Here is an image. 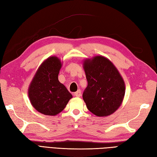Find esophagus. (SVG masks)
<instances>
[{"label":"esophagus","instance_id":"esophagus-1","mask_svg":"<svg viewBox=\"0 0 157 157\" xmlns=\"http://www.w3.org/2000/svg\"><path fill=\"white\" fill-rule=\"evenodd\" d=\"M73 95H74V96H76V97H79V96H81L82 92H81L80 90H78L76 92H75L74 94H73Z\"/></svg>","mask_w":157,"mask_h":157}]
</instances>
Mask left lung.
<instances>
[{
	"label": "left lung",
	"mask_w": 157,
	"mask_h": 157,
	"mask_svg": "<svg viewBox=\"0 0 157 157\" xmlns=\"http://www.w3.org/2000/svg\"><path fill=\"white\" fill-rule=\"evenodd\" d=\"M84 68L88 86L82 96L88 109L98 117L111 115L121 105L125 92L118 70L102 56L86 60Z\"/></svg>",
	"instance_id": "8db88e82"
}]
</instances>
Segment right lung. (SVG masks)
<instances>
[{
	"label": "right lung",
	"mask_w": 157,
	"mask_h": 157,
	"mask_svg": "<svg viewBox=\"0 0 157 157\" xmlns=\"http://www.w3.org/2000/svg\"><path fill=\"white\" fill-rule=\"evenodd\" d=\"M61 63L56 56L43 62L29 85L28 96L32 106L45 115H56L65 109L72 98L60 83L58 75Z\"/></svg>",
	"instance_id": "obj_1"
}]
</instances>
